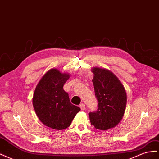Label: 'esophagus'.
<instances>
[{"label": "esophagus", "instance_id": "1", "mask_svg": "<svg viewBox=\"0 0 159 159\" xmlns=\"http://www.w3.org/2000/svg\"><path fill=\"white\" fill-rule=\"evenodd\" d=\"M80 107L81 108V110H84L85 109V105L84 103H81L80 105Z\"/></svg>", "mask_w": 159, "mask_h": 159}]
</instances>
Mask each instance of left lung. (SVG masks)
I'll list each match as a JSON object with an SVG mask.
<instances>
[{"label":"left lung","mask_w":159,"mask_h":159,"mask_svg":"<svg viewBox=\"0 0 159 159\" xmlns=\"http://www.w3.org/2000/svg\"><path fill=\"white\" fill-rule=\"evenodd\" d=\"M92 71L98 108L89 113V116L95 129L104 131L121 121L125 111L127 94L121 81L111 71L99 68H93Z\"/></svg>","instance_id":"obj_1"}]
</instances>
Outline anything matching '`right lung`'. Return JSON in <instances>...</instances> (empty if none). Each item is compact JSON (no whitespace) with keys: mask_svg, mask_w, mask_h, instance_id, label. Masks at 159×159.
I'll return each instance as SVG.
<instances>
[{"mask_svg":"<svg viewBox=\"0 0 159 159\" xmlns=\"http://www.w3.org/2000/svg\"><path fill=\"white\" fill-rule=\"evenodd\" d=\"M70 75L51 69L42 77L35 89L33 107L40 121L47 127L62 130L68 128L80 108L71 104L63 86Z\"/></svg>","mask_w":159,"mask_h":159,"instance_id":"1","label":"right lung"}]
</instances>
